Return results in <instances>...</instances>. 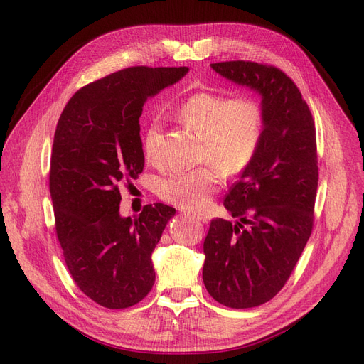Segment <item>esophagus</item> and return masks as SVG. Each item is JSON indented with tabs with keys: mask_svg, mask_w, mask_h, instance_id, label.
I'll use <instances>...</instances> for the list:
<instances>
[{
	"mask_svg": "<svg viewBox=\"0 0 364 364\" xmlns=\"http://www.w3.org/2000/svg\"><path fill=\"white\" fill-rule=\"evenodd\" d=\"M193 219H196V220H201V222H204V224H207V222L210 220V218L207 216V215H203V213H189Z\"/></svg>",
	"mask_w": 364,
	"mask_h": 364,
	"instance_id": "34e87169",
	"label": "esophagus"
}]
</instances>
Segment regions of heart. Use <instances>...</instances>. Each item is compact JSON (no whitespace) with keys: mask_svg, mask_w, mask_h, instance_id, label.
<instances>
[{"mask_svg":"<svg viewBox=\"0 0 364 364\" xmlns=\"http://www.w3.org/2000/svg\"><path fill=\"white\" fill-rule=\"evenodd\" d=\"M175 113L204 139L201 160L208 163L166 175L159 180L156 192L175 207L201 208L224 181V170L239 175L254 163L266 132V109L254 95L199 90L184 98ZM142 148L151 165L165 163V132L157 118L146 125Z\"/></svg>","mask_w":364,"mask_h":364,"instance_id":"heart-1","label":"heart"}]
</instances>
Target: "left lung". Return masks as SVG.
Returning a JSON list of instances; mask_svg holds the SVG:
<instances>
[{"label": "left lung", "mask_w": 364, "mask_h": 364, "mask_svg": "<svg viewBox=\"0 0 364 364\" xmlns=\"http://www.w3.org/2000/svg\"><path fill=\"white\" fill-rule=\"evenodd\" d=\"M212 68L259 90L266 109L259 154L224 199L239 220L213 219L204 240L207 291L225 307L251 309L284 287L313 231L319 181L316 127L298 86L279 68L246 60Z\"/></svg>", "instance_id": "8db88e82"}]
</instances>
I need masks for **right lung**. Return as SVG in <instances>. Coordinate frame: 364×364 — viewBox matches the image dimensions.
I'll list each match as a JSON object with an SVG mask.
<instances>
[{"instance_id": "add662e5", "label": "right lung", "mask_w": 364, "mask_h": 364, "mask_svg": "<svg viewBox=\"0 0 364 364\" xmlns=\"http://www.w3.org/2000/svg\"><path fill=\"white\" fill-rule=\"evenodd\" d=\"M187 68L132 66L78 89L58 118L50 163L55 232L77 287L105 309L133 307L156 281L151 254L175 208L119 215L121 186L142 173L139 118Z\"/></svg>"}]
</instances>
